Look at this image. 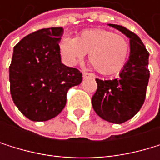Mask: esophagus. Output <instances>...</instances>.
I'll use <instances>...</instances> for the list:
<instances>
[{
	"label": "esophagus",
	"mask_w": 160,
	"mask_h": 160,
	"mask_svg": "<svg viewBox=\"0 0 160 160\" xmlns=\"http://www.w3.org/2000/svg\"><path fill=\"white\" fill-rule=\"evenodd\" d=\"M82 77H83V78H95V76H94L93 74H90V73H83V74H82Z\"/></svg>",
	"instance_id": "1"
}]
</instances>
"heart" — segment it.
Listing matches in <instances>:
<instances>
[{
	"instance_id": "obj_1",
	"label": "heart",
	"mask_w": 160,
	"mask_h": 160,
	"mask_svg": "<svg viewBox=\"0 0 160 160\" xmlns=\"http://www.w3.org/2000/svg\"><path fill=\"white\" fill-rule=\"evenodd\" d=\"M60 51L65 61L76 64L89 53L88 59L102 76H114L126 65L128 44L122 35L102 28L86 29L76 39L64 38Z\"/></svg>"
}]
</instances>
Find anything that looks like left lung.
Here are the masks:
<instances>
[{
  "label": "left lung",
  "mask_w": 160,
  "mask_h": 160,
  "mask_svg": "<svg viewBox=\"0 0 160 160\" xmlns=\"http://www.w3.org/2000/svg\"><path fill=\"white\" fill-rule=\"evenodd\" d=\"M130 38L131 52L119 77L102 81L92 97V107L100 117L113 124L132 119L143 106L149 82V52L141 39L125 27L108 24Z\"/></svg>",
  "instance_id": "left-lung-1"
}]
</instances>
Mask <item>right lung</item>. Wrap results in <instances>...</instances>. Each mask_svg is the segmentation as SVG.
<instances>
[{
	"mask_svg": "<svg viewBox=\"0 0 160 160\" xmlns=\"http://www.w3.org/2000/svg\"><path fill=\"white\" fill-rule=\"evenodd\" d=\"M62 28H42L13 49L9 67L10 93L15 106L34 122L58 116L66 104L68 90L81 84L78 69L61 63L59 42Z\"/></svg>",
	"mask_w": 160,
	"mask_h": 160,
	"instance_id": "1",
	"label": "right lung"
}]
</instances>
